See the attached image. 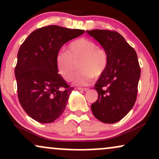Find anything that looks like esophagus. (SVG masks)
Wrapping results in <instances>:
<instances>
[{"instance_id":"obj_1","label":"esophagus","mask_w":159,"mask_h":159,"mask_svg":"<svg viewBox=\"0 0 159 159\" xmlns=\"http://www.w3.org/2000/svg\"><path fill=\"white\" fill-rule=\"evenodd\" d=\"M78 90H82V91H88L89 89L88 88H83V87H78Z\"/></svg>"}]
</instances>
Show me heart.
Segmentation results:
<instances>
[{
    "label": "heart",
    "instance_id": "heart-1",
    "mask_svg": "<svg viewBox=\"0 0 159 159\" xmlns=\"http://www.w3.org/2000/svg\"><path fill=\"white\" fill-rule=\"evenodd\" d=\"M81 71L75 75L74 83L88 85L95 77L105 72L107 63L106 52L97 46L94 41L80 38L68 45L66 52H61L56 56L55 65L58 73L66 81L72 79L76 70V63Z\"/></svg>",
    "mask_w": 159,
    "mask_h": 159
}]
</instances>
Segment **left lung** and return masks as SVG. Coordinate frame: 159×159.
Wrapping results in <instances>:
<instances>
[{"label": "left lung", "mask_w": 159, "mask_h": 159, "mask_svg": "<svg viewBox=\"0 0 159 159\" xmlns=\"http://www.w3.org/2000/svg\"><path fill=\"white\" fill-rule=\"evenodd\" d=\"M87 33L101 44L107 56L106 69L95 84L98 98L91 110L101 122L116 123L135 103L140 77L138 55L116 31L92 30Z\"/></svg>", "instance_id": "left-lung-1"}]
</instances>
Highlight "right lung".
<instances>
[{
	"label": "right lung",
	"instance_id": "obj_1",
	"mask_svg": "<svg viewBox=\"0 0 159 159\" xmlns=\"http://www.w3.org/2000/svg\"><path fill=\"white\" fill-rule=\"evenodd\" d=\"M84 33L49 25L32 32L20 47L15 68L18 97L25 112L36 121L52 123L64 111L74 88L58 74L56 56L65 43Z\"/></svg>",
	"mask_w": 159,
	"mask_h": 159
}]
</instances>
